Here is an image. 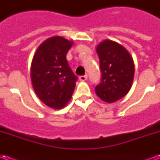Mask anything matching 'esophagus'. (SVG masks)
I'll return each instance as SVG.
<instances>
[{
  "instance_id": "1",
  "label": "esophagus",
  "mask_w": 160,
  "mask_h": 160,
  "mask_svg": "<svg viewBox=\"0 0 160 160\" xmlns=\"http://www.w3.org/2000/svg\"><path fill=\"white\" fill-rule=\"evenodd\" d=\"M80 81H85V80H87V74H85V75H81V76H80Z\"/></svg>"
}]
</instances>
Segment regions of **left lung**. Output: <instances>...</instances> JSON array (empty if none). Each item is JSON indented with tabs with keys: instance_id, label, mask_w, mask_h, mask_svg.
<instances>
[{
	"instance_id": "1",
	"label": "left lung",
	"mask_w": 160,
	"mask_h": 160,
	"mask_svg": "<svg viewBox=\"0 0 160 160\" xmlns=\"http://www.w3.org/2000/svg\"><path fill=\"white\" fill-rule=\"evenodd\" d=\"M96 51L99 57L102 79L95 92L100 99L111 104L130 90L134 75V61L123 46L109 39L99 42Z\"/></svg>"
}]
</instances>
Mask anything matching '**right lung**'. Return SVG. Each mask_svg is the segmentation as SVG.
<instances>
[{
  "label": "right lung",
  "instance_id": "add662e5",
  "mask_svg": "<svg viewBox=\"0 0 160 160\" xmlns=\"http://www.w3.org/2000/svg\"><path fill=\"white\" fill-rule=\"evenodd\" d=\"M73 41L62 37L47 38L38 46L31 65V80L37 96L47 106L60 110L69 102L77 77L66 56Z\"/></svg>",
  "mask_w": 160,
  "mask_h": 160
}]
</instances>
